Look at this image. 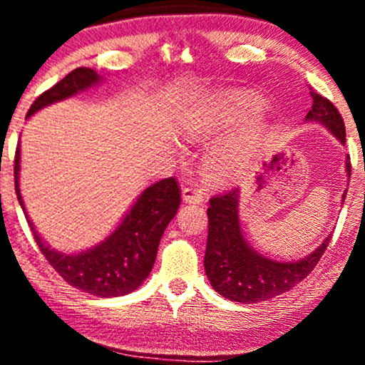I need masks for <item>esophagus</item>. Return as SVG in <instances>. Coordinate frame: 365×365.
Masks as SVG:
<instances>
[{
  "label": "esophagus",
  "instance_id": "esophagus-1",
  "mask_svg": "<svg viewBox=\"0 0 365 365\" xmlns=\"http://www.w3.org/2000/svg\"><path fill=\"white\" fill-rule=\"evenodd\" d=\"M183 195V202L188 204H200L204 202L206 199V194L202 192V188H195V187H185L182 192Z\"/></svg>",
  "mask_w": 365,
  "mask_h": 365
}]
</instances>
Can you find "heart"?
<instances>
[{"mask_svg":"<svg viewBox=\"0 0 365 365\" xmlns=\"http://www.w3.org/2000/svg\"><path fill=\"white\" fill-rule=\"evenodd\" d=\"M228 118L216 108L197 106L190 110L183 118V132L192 139H200L215 133L217 128L225 127ZM255 145H257V137L250 135L237 144L228 145V148L217 150V153L209 159L207 171L212 178L228 180L240 171L249 163L250 154Z\"/></svg>","mask_w":365,"mask_h":365,"instance_id":"1","label":"heart"}]
</instances>
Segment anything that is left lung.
Returning a JSON list of instances; mask_svg holds the SVG:
<instances>
[{
    "mask_svg": "<svg viewBox=\"0 0 365 365\" xmlns=\"http://www.w3.org/2000/svg\"><path fill=\"white\" fill-rule=\"evenodd\" d=\"M312 110L305 120L326 125L341 142H345V123L340 111L324 96L311 91ZM350 158L346 173L350 177ZM346 194H343L345 199ZM209 232L204 269L212 288L225 299L242 304L269 300L292 290L305 276L312 273L316 264L329 245L331 237L322 242L311 255L297 262H276L254 252L242 235L238 223V190L232 188L209 199Z\"/></svg>",
    "mask_w": 365,
    "mask_h": 365,
    "instance_id": "obj_1",
    "label": "left lung"
}]
</instances>
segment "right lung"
I'll use <instances>...</instances> for the list:
<instances>
[{"label":"right lung","mask_w":365,"mask_h":365,"mask_svg":"<svg viewBox=\"0 0 365 365\" xmlns=\"http://www.w3.org/2000/svg\"><path fill=\"white\" fill-rule=\"evenodd\" d=\"M99 75L91 68H75L65 78L56 82L51 89L44 91L32 103L27 118L61 99L70 98L77 92L99 82ZM20 170V149L15 150V192L24 212L22 195L19 188ZM182 202L178 182L173 177L161 180L142 192L130 212L123 217L118 228L111 233L101 245L81 254H60L49 249L41 240L37 232L31 225L32 233L39 245L41 252L48 262L56 269V273L66 283L78 290L98 297H120L137 290L140 283L148 278L156 261L159 240L168 223L177 215ZM27 215V212H25Z\"/></svg>","instance_id":"1"}]
</instances>
